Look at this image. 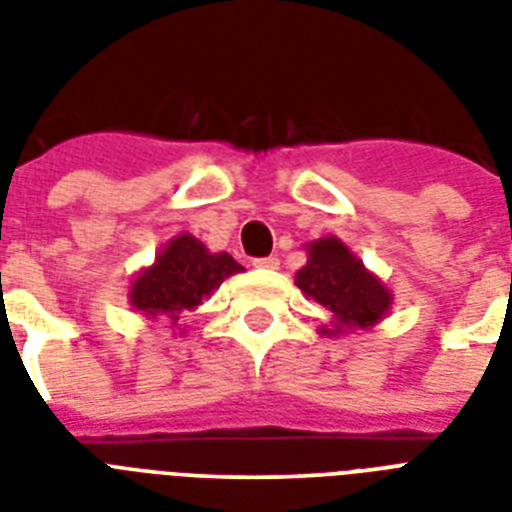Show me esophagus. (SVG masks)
<instances>
[{
	"label": "esophagus",
	"instance_id": "1",
	"mask_svg": "<svg viewBox=\"0 0 512 512\" xmlns=\"http://www.w3.org/2000/svg\"><path fill=\"white\" fill-rule=\"evenodd\" d=\"M255 268H265V271H273V268H279V257L276 255H268V257H255L252 260Z\"/></svg>",
	"mask_w": 512,
	"mask_h": 512
}]
</instances>
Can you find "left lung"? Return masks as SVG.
Segmentation results:
<instances>
[{"label":"left lung","mask_w":512,"mask_h":512,"mask_svg":"<svg viewBox=\"0 0 512 512\" xmlns=\"http://www.w3.org/2000/svg\"><path fill=\"white\" fill-rule=\"evenodd\" d=\"M308 263L297 271L295 284L327 311L332 324L321 335H342L348 329H369L385 319L393 295L340 239L324 236L308 244Z\"/></svg>","instance_id":"8db88e82"}]
</instances>
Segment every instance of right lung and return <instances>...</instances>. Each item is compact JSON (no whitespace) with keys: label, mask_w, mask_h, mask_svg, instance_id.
Wrapping results in <instances>:
<instances>
[{"label":"right lung","mask_w":512,"mask_h":512,"mask_svg":"<svg viewBox=\"0 0 512 512\" xmlns=\"http://www.w3.org/2000/svg\"><path fill=\"white\" fill-rule=\"evenodd\" d=\"M244 271L228 252L212 255L191 233H180L156 255V263L135 276L130 287V305L148 319L170 316L180 319L193 311L228 276Z\"/></svg>","instance_id":"add662e5"}]
</instances>
